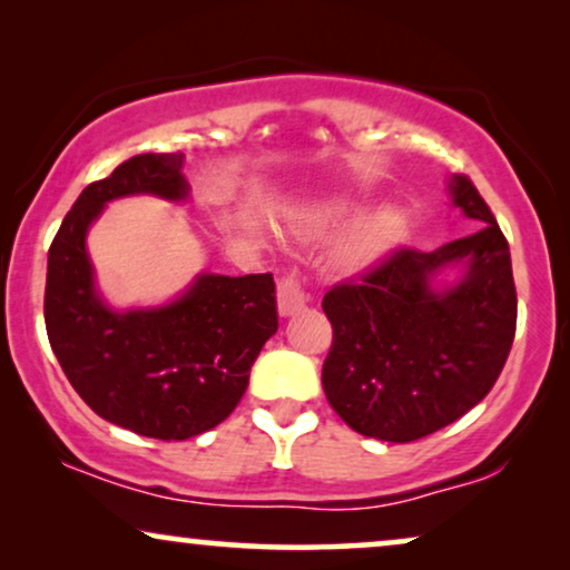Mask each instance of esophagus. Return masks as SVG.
Listing matches in <instances>:
<instances>
[{
	"label": "esophagus",
	"mask_w": 570,
	"mask_h": 570,
	"mask_svg": "<svg viewBox=\"0 0 570 570\" xmlns=\"http://www.w3.org/2000/svg\"><path fill=\"white\" fill-rule=\"evenodd\" d=\"M311 303V295L306 291V285H303L301 277L295 275H287L279 279L277 285V308L283 316H293L303 311Z\"/></svg>",
	"instance_id": "34e87169"
}]
</instances>
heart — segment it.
Here are the masks:
<instances>
[{
  "label": "heart",
  "instance_id": "1",
  "mask_svg": "<svg viewBox=\"0 0 570 570\" xmlns=\"http://www.w3.org/2000/svg\"><path fill=\"white\" fill-rule=\"evenodd\" d=\"M357 205L350 199H332L306 209L298 217V233L303 238L322 240L334 233H342L334 246V264L342 272H368L379 267L392 254L402 233V213L396 207H381L373 213L357 217Z\"/></svg>",
  "mask_w": 570,
  "mask_h": 570
}]
</instances>
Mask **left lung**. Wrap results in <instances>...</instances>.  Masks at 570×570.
I'll return each mask as SVG.
<instances>
[{"label": "left lung", "instance_id": "8db88e82", "mask_svg": "<svg viewBox=\"0 0 570 570\" xmlns=\"http://www.w3.org/2000/svg\"><path fill=\"white\" fill-rule=\"evenodd\" d=\"M451 205L472 236L435 252L400 248L361 283L334 285L322 308L334 340L322 368L332 410L361 435L410 443L485 400L517 334L509 240L466 176ZM459 268L446 284L440 275Z\"/></svg>", "mask_w": 570, "mask_h": 570}]
</instances>
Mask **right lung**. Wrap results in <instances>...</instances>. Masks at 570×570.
Segmentation results:
<instances>
[{"label": "right lung", "instance_id": "obj_1", "mask_svg": "<svg viewBox=\"0 0 570 570\" xmlns=\"http://www.w3.org/2000/svg\"><path fill=\"white\" fill-rule=\"evenodd\" d=\"M184 153H145L85 186L49 248L43 318L53 355L85 404L147 439L186 441L236 410L277 332L275 279L202 272L163 306L114 308L100 293L88 230L108 202L189 199Z\"/></svg>", "mask_w": 570, "mask_h": 570}]
</instances>
